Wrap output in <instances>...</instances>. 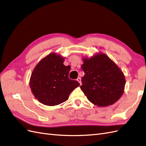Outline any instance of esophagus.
I'll return each instance as SVG.
<instances>
[{"label": "esophagus", "instance_id": "obj_1", "mask_svg": "<svg viewBox=\"0 0 146 146\" xmlns=\"http://www.w3.org/2000/svg\"><path fill=\"white\" fill-rule=\"evenodd\" d=\"M77 80L78 82V83L80 84V85H82V82H81V78H80V77H78L77 78Z\"/></svg>", "mask_w": 146, "mask_h": 146}]
</instances>
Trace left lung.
<instances>
[{"instance_id":"1","label":"left lung","mask_w":146,"mask_h":146,"mask_svg":"<svg viewBox=\"0 0 146 146\" xmlns=\"http://www.w3.org/2000/svg\"><path fill=\"white\" fill-rule=\"evenodd\" d=\"M81 90L90 102L98 107H107L116 103L122 96L125 78L122 70L102 52L90 58L83 57Z\"/></svg>"}]
</instances>
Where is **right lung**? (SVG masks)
<instances>
[{"label":"right lung","mask_w":146,"mask_h":146,"mask_svg":"<svg viewBox=\"0 0 146 146\" xmlns=\"http://www.w3.org/2000/svg\"><path fill=\"white\" fill-rule=\"evenodd\" d=\"M64 57L52 52L39 61L31 74V91L44 105L55 106L64 102L80 86L77 81L69 78L70 68L64 65Z\"/></svg>","instance_id":"1"}]
</instances>
